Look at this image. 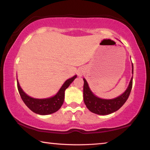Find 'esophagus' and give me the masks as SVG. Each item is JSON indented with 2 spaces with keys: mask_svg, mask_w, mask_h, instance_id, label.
Returning <instances> with one entry per match:
<instances>
[{
  "mask_svg": "<svg viewBox=\"0 0 150 150\" xmlns=\"http://www.w3.org/2000/svg\"><path fill=\"white\" fill-rule=\"evenodd\" d=\"M83 70L82 69H80L77 71V75L79 77H81V76L83 75Z\"/></svg>",
  "mask_w": 150,
  "mask_h": 150,
  "instance_id": "1",
  "label": "esophagus"
}]
</instances>
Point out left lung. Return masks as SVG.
<instances>
[{"instance_id":"1","label":"left lung","mask_w":150,"mask_h":150,"mask_svg":"<svg viewBox=\"0 0 150 150\" xmlns=\"http://www.w3.org/2000/svg\"><path fill=\"white\" fill-rule=\"evenodd\" d=\"M132 77L130 79L127 88L121 95L116 98L111 99H105L99 98L96 96L88 86L85 78H83V101L87 108L91 112L98 115H106L114 113L122 107L130 95L132 86V77H133V64L132 63Z\"/></svg>"}]
</instances>
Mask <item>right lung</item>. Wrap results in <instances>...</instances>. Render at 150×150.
I'll return each mask as SVG.
<instances>
[{
  "label": "right lung",
  "instance_id": "obj_1",
  "mask_svg": "<svg viewBox=\"0 0 150 150\" xmlns=\"http://www.w3.org/2000/svg\"><path fill=\"white\" fill-rule=\"evenodd\" d=\"M76 77H77V75H75L66 80L61 86L58 92L54 96L45 98H36L28 96L21 88L18 79H17V83H18L19 93L26 106L34 113L45 115L52 114L60 109L64 103L65 90L74 81Z\"/></svg>",
  "mask_w": 150,
  "mask_h": 150
}]
</instances>
